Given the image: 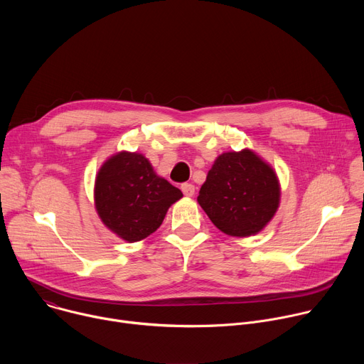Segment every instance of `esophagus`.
I'll list each match as a JSON object with an SVG mask.
<instances>
[{"label":"esophagus","mask_w":364,"mask_h":364,"mask_svg":"<svg viewBox=\"0 0 364 364\" xmlns=\"http://www.w3.org/2000/svg\"><path fill=\"white\" fill-rule=\"evenodd\" d=\"M181 191L184 193V196L193 197L194 196V186L190 184V183H184V184H181Z\"/></svg>","instance_id":"34e87169"}]
</instances>
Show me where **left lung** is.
<instances>
[{"instance_id":"1","label":"left lung","mask_w":364,"mask_h":364,"mask_svg":"<svg viewBox=\"0 0 364 364\" xmlns=\"http://www.w3.org/2000/svg\"><path fill=\"white\" fill-rule=\"evenodd\" d=\"M198 204L223 233L247 237L262 232L281 203L277 171L250 148L220 154L207 173Z\"/></svg>"}]
</instances>
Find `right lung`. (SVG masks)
<instances>
[{
    "mask_svg": "<svg viewBox=\"0 0 364 364\" xmlns=\"http://www.w3.org/2000/svg\"><path fill=\"white\" fill-rule=\"evenodd\" d=\"M183 193L154 171L141 152L119 151L103 163L95 178V209L112 233L132 243L157 230L170 205Z\"/></svg>",
    "mask_w": 364,
    "mask_h": 364,
    "instance_id": "1",
    "label": "right lung"
}]
</instances>
